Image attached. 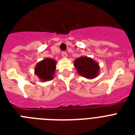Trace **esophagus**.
<instances>
[{"label": "esophagus", "mask_w": 135, "mask_h": 135, "mask_svg": "<svg viewBox=\"0 0 135 135\" xmlns=\"http://www.w3.org/2000/svg\"><path fill=\"white\" fill-rule=\"evenodd\" d=\"M61 55L63 57H67V52L66 51H62L61 52Z\"/></svg>", "instance_id": "1"}]
</instances>
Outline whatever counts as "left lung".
I'll return each instance as SVG.
<instances>
[{"mask_svg": "<svg viewBox=\"0 0 135 135\" xmlns=\"http://www.w3.org/2000/svg\"><path fill=\"white\" fill-rule=\"evenodd\" d=\"M74 66L78 70L80 76L87 78H93L97 76L99 73L98 64L92 58L88 57H81L75 60Z\"/></svg>", "mask_w": 135, "mask_h": 135, "instance_id": "8db88e82", "label": "left lung"}]
</instances>
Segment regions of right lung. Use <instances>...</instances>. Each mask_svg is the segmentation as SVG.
I'll list each match as a JSON object with an SVG mask.
<instances>
[{"label": "right lung", "instance_id": "obj_1", "mask_svg": "<svg viewBox=\"0 0 135 135\" xmlns=\"http://www.w3.org/2000/svg\"><path fill=\"white\" fill-rule=\"evenodd\" d=\"M56 69V61L52 59H43L36 66L35 74L42 80H50L52 79V76Z\"/></svg>", "mask_w": 135, "mask_h": 135}]
</instances>
